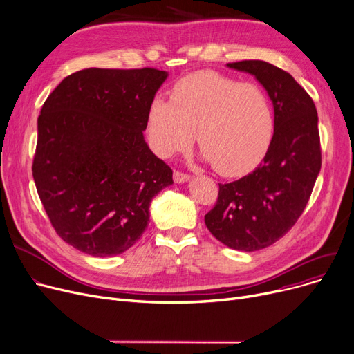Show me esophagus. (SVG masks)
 <instances>
[{
  "label": "esophagus",
  "instance_id": "34e87169",
  "mask_svg": "<svg viewBox=\"0 0 354 354\" xmlns=\"http://www.w3.org/2000/svg\"><path fill=\"white\" fill-rule=\"evenodd\" d=\"M189 175L188 174H183V172H179V171H175L174 172V180L176 182V183H182V182H187V180H189Z\"/></svg>",
  "mask_w": 354,
  "mask_h": 354
}]
</instances>
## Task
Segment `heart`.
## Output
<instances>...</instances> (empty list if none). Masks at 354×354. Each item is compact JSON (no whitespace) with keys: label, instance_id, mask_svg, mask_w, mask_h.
I'll use <instances>...</instances> for the list:
<instances>
[{"label":"heart","instance_id":"1","mask_svg":"<svg viewBox=\"0 0 354 354\" xmlns=\"http://www.w3.org/2000/svg\"><path fill=\"white\" fill-rule=\"evenodd\" d=\"M146 124L150 146L160 158L188 149L196 131L203 158L218 174L237 176L265 156L274 121L262 86L199 71L172 86L171 101L151 100Z\"/></svg>","mask_w":354,"mask_h":354}]
</instances>
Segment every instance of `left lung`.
<instances>
[{"instance_id": "1", "label": "left lung", "mask_w": 354, "mask_h": 354, "mask_svg": "<svg viewBox=\"0 0 354 354\" xmlns=\"http://www.w3.org/2000/svg\"><path fill=\"white\" fill-rule=\"evenodd\" d=\"M227 66L253 75L266 89L273 137L252 174L218 183L217 204L205 215V225L227 248L254 252L283 237L308 203L321 169L318 115L313 98L288 72L263 60Z\"/></svg>"}]
</instances>
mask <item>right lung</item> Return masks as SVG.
<instances>
[{
	"label": "right lung",
	"mask_w": 354,
	"mask_h": 354,
	"mask_svg": "<svg viewBox=\"0 0 354 354\" xmlns=\"http://www.w3.org/2000/svg\"><path fill=\"white\" fill-rule=\"evenodd\" d=\"M167 72L89 68L60 82L37 120L33 178L57 236L86 254L124 253L147 227L172 169L145 142Z\"/></svg>",
	"instance_id": "right-lung-1"
}]
</instances>
